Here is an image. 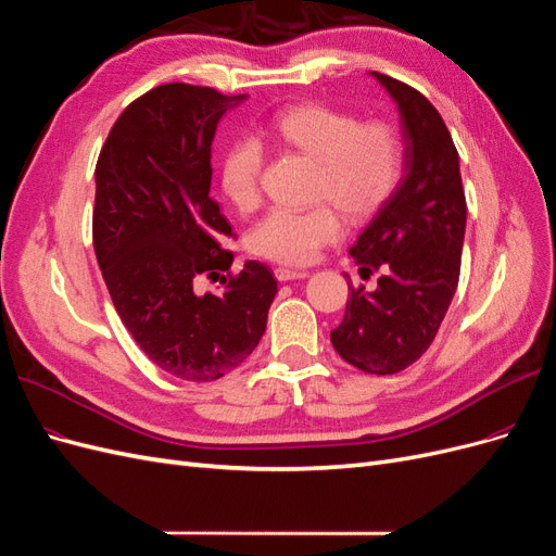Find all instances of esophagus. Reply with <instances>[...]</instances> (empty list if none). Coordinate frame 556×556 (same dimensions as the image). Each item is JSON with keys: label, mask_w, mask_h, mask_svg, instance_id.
Here are the masks:
<instances>
[{"label": "esophagus", "mask_w": 556, "mask_h": 556, "mask_svg": "<svg viewBox=\"0 0 556 556\" xmlns=\"http://www.w3.org/2000/svg\"><path fill=\"white\" fill-rule=\"evenodd\" d=\"M275 277H277V281H293V279L309 277V273L307 270H289V267H277Z\"/></svg>", "instance_id": "1"}]
</instances>
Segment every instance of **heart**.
I'll return each instance as SVG.
<instances>
[{
  "mask_svg": "<svg viewBox=\"0 0 556 556\" xmlns=\"http://www.w3.org/2000/svg\"><path fill=\"white\" fill-rule=\"evenodd\" d=\"M275 138L318 161L316 199H328L351 219H367L397 191L404 146L383 122H365L324 103L279 111L265 127ZM265 148L256 136H240L222 156V189L238 210L261 199ZM344 224L330 203L309 210L275 207L249 232L252 252L283 265H307L320 249L342 238Z\"/></svg>",
  "mask_w": 556,
  "mask_h": 556,
  "instance_id": "b5f03b06",
  "label": "heart"
}]
</instances>
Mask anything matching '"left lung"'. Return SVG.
I'll return each mask as SVG.
<instances>
[{
  "mask_svg": "<svg viewBox=\"0 0 556 556\" xmlns=\"http://www.w3.org/2000/svg\"><path fill=\"white\" fill-rule=\"evenodd\" d=\"M371 76L397 103L404 175L390 201L351 247L361 275L379 270L374 291L353 289L344 320L330 332L334 351L367 374H397L434 342L459 281L467 228L459 154L439 111L418 89Z\"/></svg>",
  "mask_w": 556,
  "mask_h": 556,
  "instance_id": "obj_1",
  "label": "left lung"
}]
</instances>
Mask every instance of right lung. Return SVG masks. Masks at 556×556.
<instances>
[{
	"label": "right lung",
	"mask_w": 556,
	"mask_h": 556,
	"mask_svg": "<svg viewBox=\"0 0 556 556\" xmlns=\"http://www.w3.org/2000/svg\"><path fill=\"white\" fill-rule=\"evenodd\" d=\"M247 94L168 83L136 99L113 124L94 180V252L122 324L175 379L207 383L258 346L277 281L247 261L219 295L201 275L228 270L230 224L210 199L212 140Z\"/></svg>",
	"instance_id": "obj_1"
}]
</instances>
